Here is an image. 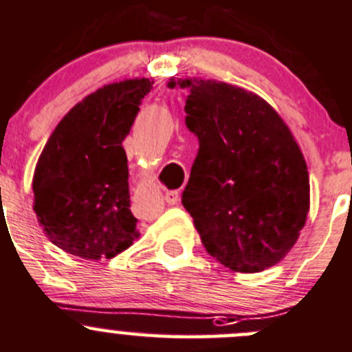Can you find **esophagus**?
Segmentation results:
<instances>
[{"mask_svg":"<svg viewBox=\"0 0 352 352\" xmlns=\"http://www.w3.org/2000/svg\"><path fill=\"white\" fill-rule=\"evenodd\" d=\"M164 200L168 205H176V203L179 201V193H177V191H168V193L164 195Z\"/></svg>","mask_w":352,"mask_h":352,"instance_id":"34e87169","label":"esophagus"}]
</instances>
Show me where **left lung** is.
<instances>
[{"mask_svg":"<svg viewBox=\"0 0 352 352\" xmlns=\"http://www.w3.org/2000/svg\"><path fill=\"white\" fill-rule=\"evenodd\" d=\"M188 88L186 126L200 149L183 191L206 252L235 273L280 263L310 208L307 162L273 107L223 81L171 78Z\"/></svg>","mask_w":352,"mask_h":352,"instance_id":"1","label":"left lung"}]
</instances>
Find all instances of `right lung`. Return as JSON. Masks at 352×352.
Segmentation results:
<instances>
[{
	"label": "right lung",
	"instance_id": "1",
	"mask_svg": "<svg viewBox=\"0 0 352 352\" xmlns=\"http://www.w3.org/2000/svg\"><path fill=\"white\" fill-rule=\"evenodd\" d=\"M154 81L111 82L82 98L47 140L34 181V212L54 245L81 259H111L139 237L122 147Z\"/></svg>",
	"mask_w": 352,
	"mask_h": 352
}]
</instances>
